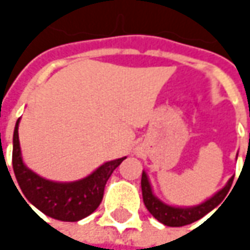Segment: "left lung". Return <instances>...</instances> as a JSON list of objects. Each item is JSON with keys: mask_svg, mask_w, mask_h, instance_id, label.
Wrapping results in <instances>:
<instances>
[{"mask_svg": "<svg viewBox=\"0 0 250 250\" xmlns=\"http://www.w3.org/2000/svg\"><path fill=\"white\" fill-rule=\"evenodd\" d=\"M233 178L229 179V182L226 184L223 189H220L214 197H211L210 200H207L206 203L191 207V208H179V207H171L164 204L162 201H159L150 188L149 179L146 174H142V195H143V203L146 206V208L149 210V213L159 220L161 223L165 226H171V227H181V226L191 225L197 220H200L201 217H204L207 213H210L211 210H214L219 204H222L223 198L229 194L230 187H231Z\"/></svg>", "mask_w": 250, "mask_h": 250, "instance_id": "1", "label": "left lung"}]
</instances>
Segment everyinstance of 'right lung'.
<instances>
[{
	"mask_svg": "<svg viewBox=\"0 0 250 250\" xmlns=\"http://www.w3.org/2000/svg\"><path fill=\"white\" fill-rule=\"evenodd\" d=\"M19 123L20 119L13 136V169L24 194L25 204L31 203L43 214L62 222H78L94 213L103 201L108 178L125 158L105 162L95 172L76 182H52L25 168L20 152Z\"/></svg>",
	"mask_w": 250,
	"mask_h": 250,
	"instance_id": "right-lung-1",
	"label": "right lung"
}]
</instances>
